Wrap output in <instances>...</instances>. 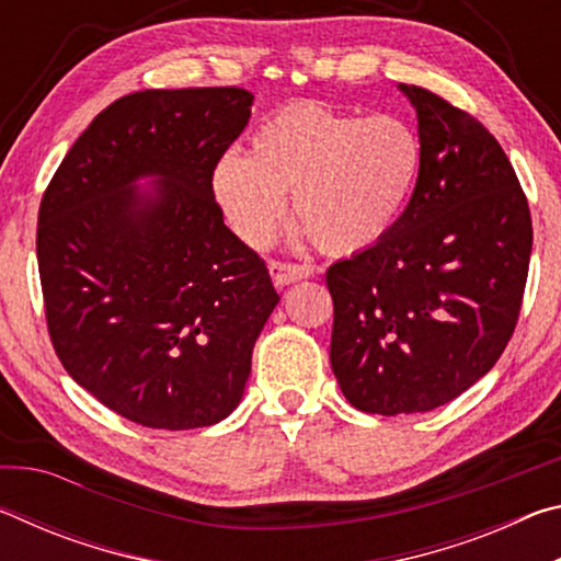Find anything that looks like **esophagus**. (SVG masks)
Here are the masks:
<instances>
[{
  "instance_id": "esophagus-1",
  "label": "esophagus",
  "mask_w": 561,
  "mask_h": 561,
  "mask_svg": "<svg viewBox=\"0 0 561 561\" xmlns=\"http://www.w3.org/2000/svg\"><path fill=\"white\" fill-rule=\"evenodd\" d=\"M270 274L274 287H289L294 282H301L314 274L309 264H291V262H270Z\"/></svg>"
}]
</instances>
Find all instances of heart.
I'll use <instances>...</instances> for the list:
<instances>
[{
  "label": "heart",
  "mask_w": 561,
  "mask_h": 561,
  "mask_svg": "<svg viewBox=\"0 0 561 561\" xmlns=\"http://www.w3.org/2000/svg\"><path fill=\"white\" fill-rule=\"evenodd\" d=\"M423 168L417 130L391 113H351L299 101L252 133L250 153L215 163L213 195L244 244L279 230L291 193L301 232L327 254H356L401 220Z\"/></svg>",
  "instance_id": "b5f03b06"
}]
</instances>
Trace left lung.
<instances>
[{
    "mask_svg": "<svg viewBox=\"0 0 561 561\" xmlns=\"http://www.w3.org/2000/svg\"><path fill=\"white\" fill-rule=\"evenodd\" d=\"M417 113L423 168L381 242L331 264V368L366 413H425L480 381L525 294L531 220L495 136L435 93L398 83Z\"/></svg>",
    "mask_w": 561,
    "mask_h": 561,
    "instance_id": "1",
    "label": "left lung"
}]
</instances>
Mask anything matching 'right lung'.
<instances>
[{
  "label": "right lung",
  "instance_id": "add662e5",
  "mask_svg": "<svg viewBox=\"0 0 561 561\" xmlns=\"http://www.w3.org/2000/svg\"><path fill=\"white\" fill-rule=\"evenodd\" d=\"M252 99L244 89L123 96L81 133L42 197L36 257L56 354L76 383L146 428L230 415L279 301L213 195L215 163Z\"/></svg>",
  "mask_w": 561,
  "mask_h": 561
}]
</instances>
